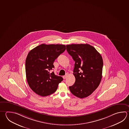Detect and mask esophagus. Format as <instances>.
<instances>
[{
	"instance_id": "esophagus-1",
	"label": "esophagus",
	"mask_w": 129,
	"mask_h": 129,
	"mask_svg": "<svg viewBox=\"0 0 129 129\" xmlns=\"http://www.w3.org/2000/svg\"><path fill=\"white\" fill-rule=\"evenodd\" d=\"M68 74H67L66 75H65V76H63V79H65L66 78H67V77H68Z\"/></svg>"
}]
</instances>
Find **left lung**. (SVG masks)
Instances as JSON below:
<instances>
[{
    "label": "left lung",
    "instance_id": "8db88e82",
    "mask_svg": "<svg viewBox=\"0 0 129 129\" xmlns=\"http://www.w3.org/2000/svg\"><path fill=\"white\" fill-rule=\"evenodd\" d=\"M67 51L75 61V82L69 88L73 95L83 99L91 95L101 81L103 61L96 49L89 44H71Z\"/></svg>",
    "mask_w": 129,
    "mask_h": 129
}]
</instances>
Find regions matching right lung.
<instances>
[{
	"instance_id": "add662e5",
	"label": "right lung",
	"mask_w": 129,
	"mask_h": 129,
	"mask_svg": "<svg viewBox=\"0 0 129 129\" xmlns=\"http://www.w3.org/2000/svg\"><path fill=\"white\" fill-rule=\"evenodd\" d=\"M65 50L64 45L42 44L28 54L25 61L26 79L29 87L37 94L42 97L51 95L63 80L61 77L51 71L54 68L55 59Z\"/></svg>"
}]
</instances>
